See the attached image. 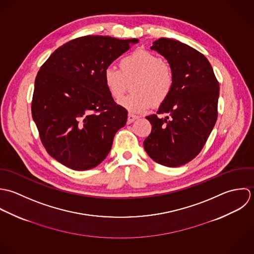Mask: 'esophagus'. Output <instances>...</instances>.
<instances>
[{
	"mask_svg": "<svg viewBox=\"0 0 254 254\" xmlns=\"http://www.w3.org/2000/svg\"><path fill=\"white\" fill-rule=\"evenodd\" d=\"M138 118H139L138 116L129 113V114L127 115V123H128V124H131V123H133L135 120H137Z\"/></svg>",
	"mask_w": 254,
	"mask_h": 254,
	"instance_id": "obj_1",
	"label": "esophagus"
}]
</instances>
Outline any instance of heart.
I'll list each match as a JSON object with an SVG mask.
<instances>
[{"mask_svg":"<svg viewBox=\"0 0 254 254\" xmlns=\"http://www.w3.org/2000/svg\"><path fill=\"white\" fill-rule=\"evenodd\" d=\"M121 68L109 65L103 77L106 88L115 99H121L132 82L133 92L123 98L120 104L126 109L140 113L168 99L174 87L171 66L151 52L136 50L120 62Z\"/></svg>","mask_w":254,"mask_h":254,"instance_id":"obj_1","label":"heart"}]
</instances>
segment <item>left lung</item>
I'll return each instance as SVG.
<instances>
[{
  "mask_svg": "<svg viewBox=\"0 0 254 254\" xmlns=\"http://www.w3.org/2000/svg\"><path fill=\"white\" fill-rule=\"evenodd\" d=\"M174 73V87L157 114L147 116L152 125L143 146L148 156L166 167H180L195 158L217 121L219 82L200 52L170 38L153 42Z\"/></svg>",
  "mask_w": 254,
  "mask_h": 254,
  "instance_id": "left-lung-1",
  "label": "left lung"
}]
</instances>
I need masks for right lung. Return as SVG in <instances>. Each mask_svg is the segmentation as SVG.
I'll return each mask as SVG.
<instances>
[{
  "mask_svg": "<svg viewBox=\"0 0 254 254\" xmlns=\"http://www.w3.org/2000/svg\"><path fill=\"white\" fill-rule=\"evenodd\" d=\"M138 39L83 36L52 54L35 79L31 104L41 141L54 159L75 171L98 166L110 152L127 111L117 105L103 73Z\"/></svg>",
  "mask_w": 254,
  "mask_h": 254,
  "instance_id": "add662e5",
  "label": "right lung"
}]
</instances>
